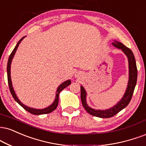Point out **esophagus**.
Listing matches in <instances>:
<instances>
[{
	"label": "esophagus",
	"mask_w": 146,
	"mask_h": 146,
	"mask_svg": "<svg viewBox=\"0 0 146 146\" xmlns=\"http://www.w3.org/2000/svg\"><path fill=\"white\" fill-rule=\"evenodd\" d=\"M80 75V73H77V75Z\"/></svg>",
	"instance_id": "esophagus-1"
}]
</instances>
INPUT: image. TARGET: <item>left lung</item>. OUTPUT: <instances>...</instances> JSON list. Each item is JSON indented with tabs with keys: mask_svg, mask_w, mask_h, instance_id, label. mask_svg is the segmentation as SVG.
Wrapping results in <instances>:
<instances>
[{
	"mask_svg": "<svg viewBox=\"0 0 146 146\" xmlns=\"http://www.w3.org/2000/svg\"><path fill=\"white\" fill-rule=\"evenodd\" d=\"M112 45L117 48L120 49L126 56L128 61H129V82H128L126 90L120 101L110 109L104 110H94V109L91 108L87 104V92L82 86H80L81 100H82V105H83L84 109L86 110L88 113L91 114L92 115L101 117V118H108V117L113 116L129 105L131 98H132L135 86H136L137 79V69L136 61H135V56L133 55L132 51L122 44V43L117 41H113V42H112Z\"/></svg>",
	"mask_w": 146,
	"mask_h": 146,
	"instance_id": "8db88e82",
	"label": "left lung"
}]
</instances>
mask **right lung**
I'll return each instance as SVG.
<instances>
[{
    "label": "right lung",
    "instance_id": "obj_1",
    "mask_svg": "<svg viewBox=\"0 0 146 146\" xmlns=\"http://www.w3.org/2000/svg\"><path fill=\"white\" fill-rule=\"evenodd\" d=\"M25 36L22 37L20 41H18V43H17V45H15V48L13 49V50L12 51L11 54H10L9 58L8 60V62H7V79H8V84H9V90L10 92H11V95L13 96V99H15V101L18 103L19 105H20L22 107L24 110H26V111H29V113H32V114H35V115H41V114H46V113H51L52 111H53L54 110H55L56 108H57L58 105V96H59V94L60 92L62 91L63 89L65 88L66 87H67L68 86H69L71 83V81L70 80H68L64 82L63 83H62L58 87L57 90H56V96H55V99L53 102L52 104H51L50 106L47 107L44 109H35V108H30V107H28L25 105L24 104L21 102L20 100H19L18 98L15 94V91H14V89L13 88V85H12V82H11V62L12 60H13L14 55H15V52H16V50L18 47L19 45L21 43V41L25 38Z\"/></svg>",
    "mask_w": 146,
    "mask_h": 146
}]
</instances>
